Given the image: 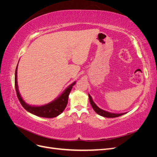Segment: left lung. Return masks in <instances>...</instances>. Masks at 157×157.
<instances>
[{
    "instance_id": "left-lung-1",
    "label": "left lung",
    "mask_w": 157,
    "mask_h": 157,
    "mask_svg": "<svg viewBox=\"0 0 157 157\" xmlns=\"http://www.w3.org/2000/svg\"><path fill=\"white\" fill-rule=\"evenodd\" d=\"M88 97H89L90 103V104H91V105H92L93 109L95 111V112L98 113V115H101V116L104 117H107V118H115V117H120L121 115H124V114H126V113H110V112L106 111L105 110H103V109H100L99 107H98L96 105V104L94 102L93 99H92L91 96H90V94H88Z\"/></svg>"
}]
</instances>
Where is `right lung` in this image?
Returning <instances> with one entry per match:
<instances>
[{
    "label": "right lung",
    "instance_id": "obj_1",
    "mask_svg": "<svg viewBox=\"0 0 157 157\" xmlns=\"http://www.w3.org/2000/svg\"><path fill=\"white\" fill-rule=\"evenodd\" d=\"M17 66L18 65H17L15 72V88L19 101L21 103V105L23 107V108L28 112H29L36 116L40 117L54 118L59 115L60 114L64 111V109L67 105L69 93L73 86L75 84L76 82H74L71 84H70L69 86L61 93V94L58 98H57L54 101H51L50 103L41 106L30 105L24 101V100H23L21 96L20 92H19L17 81Z\"/></svg>",
    "mask_w": 157,
    "mask_h": 157
}]
</instances>
